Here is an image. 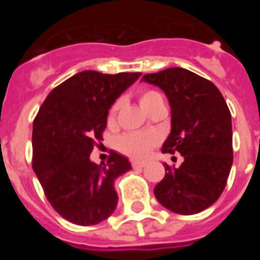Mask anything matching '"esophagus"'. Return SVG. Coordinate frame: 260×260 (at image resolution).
<instances>
[{"label":"esophagus","mask_w":260,"mask_h":260,"mask_svg":"<svg viewBox=\"0 0 260 260\" xmlns=\"http://www.w3.org/2000/svg\"><path fill=\"white\" fill-rule=\"evenodd\" d=\"M132 167L134 168V169H139V168H144V167H146V162L132 161Z\"/></svg>","instance_id":"1"}]
</instances>
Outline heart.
<instances>
[{"label":"heart","instance_id":"b5f03b06","mask_svg":"<svg viewBox=\"0 0 260 260\" xmlns=\"http://www.w3.org/2000/svg\"><path fill=\"white\" fill-rule=\"evenodd\" d=\"M138 100L139 104L142 105L144 110L150 113L153 108L157 105L164 104L162 102V96L155 91V89L143 88L138 92ZM121 100L114 102V104L110 107L109 113H108V125H114L117 121V114L121 109ZM157 143V138L150 133H127L122 135L117 142V147L122 153L127 155L128 157L134 158V160H142L147 157L148 153L151 152L153 147Z\"/></svg>","mask_w":260,"mask_h":260}]
</instances>
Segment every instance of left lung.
<instances>
[{"label":"left lung","mask_w":260,"mask_h":260,"mask_svg":"<svg viewBox=\"0 0 260 260\" xmlns=\"http://www.w3.org/2000/svg\"><path fill=\"white\" fill-rule=\"evenodd\" d=\"M142 80L160 87L171 104L172 132L161 151L183 156L180 168L164 164L156 199L180 215L201 212L220 198L231 173V110L211 80L186 69H165Z\"/></svg>","instance_id":"1"}]
</instances>
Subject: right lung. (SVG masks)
I'll return each mask as SVG.
<instances>
[{
	"mask_svg": "<svg viewBox=\"0 0 260 260\" xmlns=\"http://www.w3.org/2000/svg\"><path fill=\"white\" fill-rule=\"evenodd\" d=\"M141 73H78L50 91L32 128V169L57 213L77 225H95L116 210L114 180L132 169L110 153L107 164L89 160L103 139L108 110Z\"/></svg>",
	"mask_w": 260,
	"mask_h": 260,
	"instance_id": "1",
	"label": "right lung"
}]
</instances>
